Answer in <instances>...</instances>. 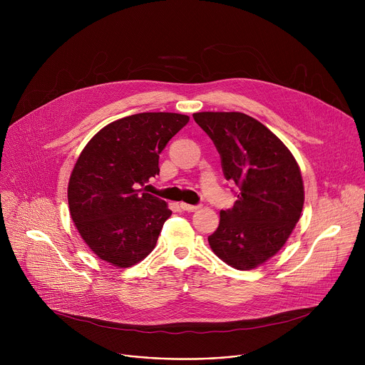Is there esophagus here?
Wrapping results in <instances>:
<instances>
[{
  "label": "esophagus",
  "instance_id": "1",
  "mask_svg": "<svg viewBox=\"0 0 365 365\" xmlns=\"http://www.w3.org/2000/svg\"><path fill=\"white\" fill-rule=\"evenodd\" d=\"M180 207L183 211H186V212H195V211H197L199 210V205H189V203H185V202H182L180 203Z\"/></svg>",
  "mask_w": 365,
  "mask_h": 365
}]
</instances>
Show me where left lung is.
I'll use <instances>...</instances> for the list:
<instances>
[{
    "label": "left lung",
    "mask_w": 365,
    "mask_h": 365,
    "mask_svg": "<svg viewBox=\"0 0 365 365\" xmlns=\"http://www.w3.org/2000/svg\"><path fill=\"white\" fill-rule=\"evenodd\" d=\"M193 118L221 154L225 179L240 187L207 241L228 266L255 269L282 250L300 218L304 187L299 165L276 134L247 114L207 111Z\"/></svg>",
    "instance_id": "left-lung-1"
}]
</instances>
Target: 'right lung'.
Segmentation results:
<instances>
[{
    "mask_svg": "<svg viewBox=\"0 0 365 365\" xmlns=\"http://www.w3.org/2000/svg\"><path fill=\"white\" fill-rule=\"evenodd\" d=\"M187 123L176 113L134 114L99 130L79 154L68 185L69 211L106 263L127 269L154 250L172 211L143 186L159 175V154Z\"/></svg>",
    "mask_w": 365,
    "mask_h": 365,
    "instance_id": "1",
    "label": "right lung"
}]
</instances>
